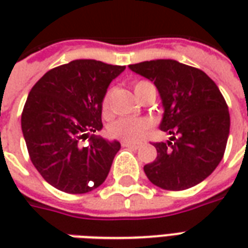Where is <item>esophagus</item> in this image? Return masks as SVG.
Masks as SVG:
<instances>
[{"label":"esophagus","instance_id":"1","mask_svg":"<svg viewBox=\"0 0 248 248\" xmlns=\"http://www.w3.org/2000/svg\"><path fill=\"white\" fill-rule=\"evenodd\" d=\"M122 146H124V147H127V149H133V150L140 149V145H133V143H129V142H124Z\"/></svg>","mask_w":248,"mask_h":248}]
</instances>
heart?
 I'll list each match as a JSON object with an SVG mask.
<instances>
[{"label": "heart", "instance_id": "obj_1", "mask_svg": "<svg viewBox=\"0 0 248 248\" xmlns=\"http://www.w3.org/2000/svg\"><path fill=\"white\" fill-rule=\"evenodd\" d=\"M147 82H137L134 86L135 94L140 92V87L145 86ZM102 110L108 113V94L105 95L102 101ZM150 124L145 119H134V118H119L110 126V135L115 140L129 143H138L145 138L147 134V130Z\"/></svg>", "mask_w": 248, "mask_h": 248}]
</instances>
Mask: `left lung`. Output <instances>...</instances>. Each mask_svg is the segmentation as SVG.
Wrapping results in <instances>:
<instances>
[{
    "label": "left lung",
    "instance_id": "left-lung-1",
    "mask_svg": "<svg viewBox=\"0 0 248 248\" xmlns=\"http://www.w3.org/2000/svg\"><path fill=\"white\" fill-rule=\"evenodd\" d=\"M159 92L165 108L159 127L172 137L154 143L155 161L143 167L153 185L179 191L204 181L223 158L230 134L227 103L215 82L174 60L129 65Z\"/></svg>",
    "mask_w": 248,
    "mask_h": 248
}]
</instances>
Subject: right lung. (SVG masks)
Listing matches in <instances>:
<instances>
[{
	"instance_id": "right-lung-1",
	"label": "right lung",
	"mask_w": 248,
	"mask_h": 248,
	"mask_svg": "<svg viewBox=\"0 0 248 248\" xmlns=\"http://www.w3.org/2000/svg\"><path fill=\"white\" fill-rule=\"evenodd\" d=\"M124 69L76 60L49 70L31 87L21 127L30 159L53 187L85 194L105 182L121 143L94 133L103 127L102 101L108 85ZM85 139L88 145H82Z\"/></svg>"
}]
</instances>
